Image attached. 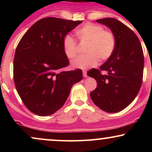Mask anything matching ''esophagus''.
<instances>
[{"label": "esophagus", "instance_id": "1", "mask_svg": "<svg viewBox=\"0 0 152 152\" xmlns=\"http://www.w3.org/2000/svg\"><path fill=\"white\" fill-rule=\"evenodd\" d=\"M83 76L84 78H87L88 77V76H87V74H86V71H83Z\"/></svg>", "mask_w": 152, "mask_h": 152}]
</instances>
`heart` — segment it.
Masks as SVG:
<instances>
[{"label": "heart", "instance_id": "obj_1", "mask_svg": "<svg viewBox=\"0 0 152 152\" xmlns=\"http://www.w3.org/2000/svg\"><path fill=\"white\" fill-rule=\"evenodd\" d=\"M80 41L87 43L85 48L86 54L80 56L71 62L74 68L88 69L102 61L108 60L114 53L116 47V39L111 31L104 30L99 24L88 23L76 31ZM63 47L66 56L74 58L77 53V43L71 35H66L63 41Z\"/></svg>", "mask_w": 152, "mask_h": 152}]
</instances>
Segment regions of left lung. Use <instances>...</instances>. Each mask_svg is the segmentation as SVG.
<instances>
[{
	"mask_svg": "<svg viewBox=\"0 0 152 152\" xmlns=\"http://www.w3.org/2000/svg\"><path fill=\"white\" fill-rule=\"evenodd\" d=\"M96 21L111 29L116 47L100 69H92L87 73L97 82L96 88L90 96L94 104L103 111L118 112L129 105L139 93L143 79L144 53L137 35L123 23L112 18ZM102 70L107 74L103 75Z\"/></svg>",
	"mask_w": 152,
	"mask_h": 152,
	"instance_id": "8db88e82",
	"label": "left lung"
}]
</instances>
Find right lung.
Returning a JSON list of instances; mask_svg holds the SVG:
<instances>
[{
    "label": "right lung",
    "mask_w": 152,
    "mask_h": 152,
    "mask_svg": "<svg viewBox=\"0 0 152 152\" xmlns=\"http://www.w3.org/2000/svg\"><path fill=\"white\" fill-rule=\"evenodd\" d=\"M81 22L43 18L19 41L13 60V79L24 105L34 114H54L65 104L73 85L82 80L79 69L59 71L69 64L64 51V38Z\"/></svg>",
    "instance_id": "obj_1"
}]
</instances>
